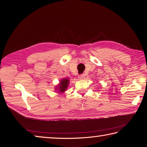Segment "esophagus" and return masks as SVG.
Listing matches in <instances>:
<instances>
[{
	"label": "esophagus",
	"mask_w": 147,
	"mask_h": 147,
	"mask_svg": "<svg viewBox=\"0 0 147 147\" xmlns=\"http://www.w3.org/2000/svg\"><path fill=\"white\" fill-rule=\"evenodd\" d=\"M78 78H79V79H84V78H85V75H84V74L79 75Z\"/></svg>",
	"instance_id": "esophagus-1"
}]
</instances>
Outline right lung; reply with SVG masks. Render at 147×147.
Segmentation results:
<instances>
[{"label":"right lung","instance_id":"add662e5","mask_svg":"<svg viewBox=\"0 0 147 147\" xmlns=\"http://www.w3.org/2000/svg\"><path fill=\"white\" fill-rule=\"evenodd\" d=\"M69 80L68 79H63V80H61V82H60V84H59V92H64L65 90H66L68 86V84H69Z\"/></svg>","mask_w":147,"mask_h":147}]
</instances>
